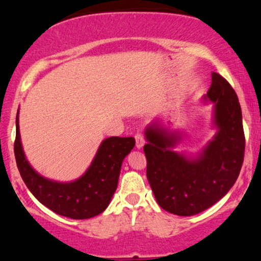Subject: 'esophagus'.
I'll return each mask as SVG.
<instances>
[{"label":"esophagus","mask_w":261,"mask_h":261,"mask_svg":"<svg viewBox=\"0 0 261 261\" xmlns=\"http://www.w3.org/2000/svg\"><path fill=\"white\" fill-rule=\"evenodd\" d=\"M135 138H136V147L138 148V149H140V148H143V146H144V144H145V139H144V136L141 135V134H137L136 136H135Z\"/></svg>","instance_id":"obj_1"}]
</instances>
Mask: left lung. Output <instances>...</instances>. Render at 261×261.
Instances as JSON below:
<instances>
[{
  "instance_id": "1",
  "label": "left lung",
  "mask_w": 261,
  "mask_h": 261,
  "mask_svg": "<svg viewBox=\"0 0 261 261\" xmlns=\"http://www.w3.org/2000/svg\"><path fill=\"white\" fill-rule=\"evenodd\" d=\"M201 101L213 105L212 125L216 132L196 154L174 151L182 139L178 131L159 122L145 129L148 183L161 208L179 216L200 213L226 196L244 159L242 110L230 84L212 72V85Z\"/></svg>"
}]
</instances>
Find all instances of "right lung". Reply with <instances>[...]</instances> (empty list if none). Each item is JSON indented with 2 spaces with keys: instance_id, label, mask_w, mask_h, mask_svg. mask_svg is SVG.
Here are the masks:
<instances>
[{
  "instance_id": "right-lung-1",
  "label": "right lung",
  "mask_w": 261,
  "mask_h": 261,
  "mask_svg": "<svg viewBox=\"0 0 261 261\" xmlns=\"http://www.w3.org/2000/svg\"><path fill=\"white\" fill-rule=\"evenodd\" d=\"M18 113L15 156L21 178L33 196L47 208L70 219H90L102 213L117 189L122 162L135 147L134 137L103 139L90 167L81 177L71 182H57L35 171L26 159L20 140Z\"/></svg>"
}]
</instances>
